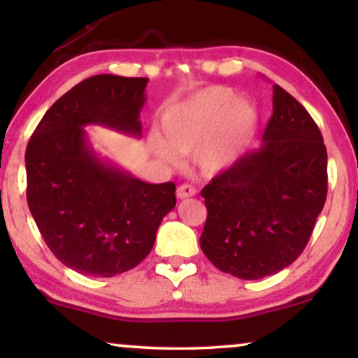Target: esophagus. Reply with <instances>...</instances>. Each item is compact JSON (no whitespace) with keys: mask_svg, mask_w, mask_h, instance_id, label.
<instances>
[{"mask_svg":"<svg viewBox=\"0 0 358 358\" xmlns=\"http://www.w3.org/2000/svg\"><path fill=\"white\" fill-rule=\"evenodd\" d=\"M195 192H197V190H195L194 185L182 184L178 187V192H176V195H178V199H187V197H192V195H195Z\"/></svg>","mask_w":358,"mask_h":358,"instance_id":"obj_1","label":"esophagus"}]
</instances>
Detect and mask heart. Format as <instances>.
<instances>
[{
    "label": "heart",
    "instance_id": "b5f03b06",
    "mask_svg": "<svg viewBox=\"0 0 358 358\" xmlns=\"http://www.w3.org/2000/svg\"><path fill=\"white\" fill-rule=\"evenodd\" d=\"M257 127V110L248 99H238L227 86H212L169 107L163 115L161 136L151 148L161 159L178 163L179 151L194 146V159L203 171H220L236 159Z\"/></svg>",
    "mask_w": 358,
    "mask_h": 358
}]
</instances>
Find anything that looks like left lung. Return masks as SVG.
<instances>
[{"mask_svg":"<svg viewBox=\"0 0 358 358\" xmlns=\"http://www.w3.org/2000/svg\"><path fill=\"white\" fill-rule=\"evenodd\" d=\"M272 104L261 148L200 192L207 207L200 248L215 267L243 280L296 261L327 195V151L316 122L278 85Z\"/></svg>","mask_w":358,"mask_h":358,"instance_id":"obj_1","label":"left lung"}]
</instances>
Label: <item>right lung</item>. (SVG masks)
I'll list each match as a JSON object with an SVG mask.
<instances>
[{"label": "right lung", "instance_id": "right-lung-1", "mask_svg": "<svg viewBox=\"0 0 358 358\" xmlns=\"http://www.w3.org/2000/svg\"><path fill=\"white\" fill-rule=\"evenodd\" d=\"M148 78L96 75L45 112L26 150L27 205L58 261L92 277L138 266L176 207L174 182L148 184L106 164L83 127L141 134Z\"/></svg>", "mask_w": 358, "mask_h": 358}]
</instances>
